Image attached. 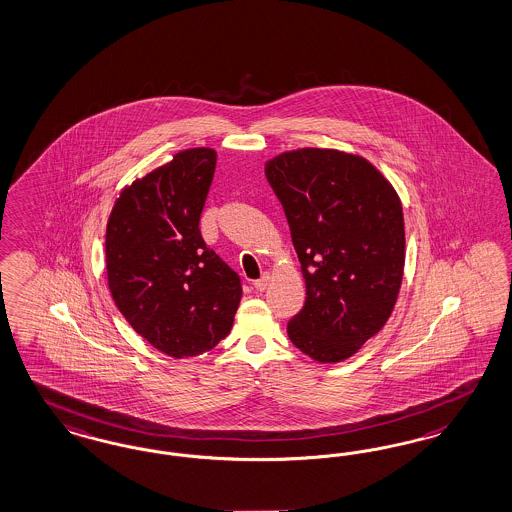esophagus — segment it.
Here are the masks:
<instances>
[{
    "label": "esophagus",
    "instance_id": "1",
    "mask_svg": "<svg viewBox=\"0 0 512 512\" xmlns=\"http://www.w3.org/2000/svg\"><path fill=\"white\" fill-rule=\"evenodd\" d=\"M268 282H270V274H263L259 280L253 282V287H255L257 291H265L266 287H268Z\"/></svg>",
    "mask_w": 512,
    "mask_h": 512
}]
</instances>
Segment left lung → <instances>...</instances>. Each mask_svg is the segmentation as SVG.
<instances>
[{"label": "left lung", "instance_id": "8db88e82", "mask_svg": "<svg viewBox=\"0 0 512 512\" xmlns=\"http://www.w3.org/2000/svg\"><path fill=\"white\" fill-rule=\"evenodd\" d=\"M289 223L306 300L289 340L319 363L352 357L388 321L403 282L401 200L369 160L306 147L266 162Z\"/></svg>", "mask_w": 512, "mask_h": 512}]
</instances>
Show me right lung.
I'll return each instance as SVG.
<instances>
[{"label": "right lung", "mask_w": 512, "mask_h": 512, "mask_svg": "<svg viewBox=\"0 0 512 512\" xmlns=\"http://www.w3.org/2000/svg\"><path fill=\"white\" fill-rule=\"evenodd\" d=\"M215 160L208 147L177 153L124 187L107 221L113 300L138 335L176 359L215 348L242 299L240 276L198 229Z\"/></svg>", "instance_id": "1"}]
</instances>
